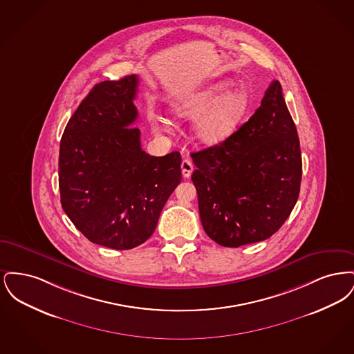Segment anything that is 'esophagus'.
Returning <instances> with one entry per match:
<instances>
[{"label": "esophagus", "mask_w": 354, "mask_h": 354, "mask_svg": "<svg viewBox=\"0 0 354 354\" xmlns=\"http://www.w3.org/2000/svg\"><path fill=\"white\" fill-rule=\"evenodd\" d=\"M192 171H194L192 162L188 160V159H183V162H182V175H183L185 178H189L191 174H192Z\"/></svg>", "instance_id": "34e87169"}]
</instances>
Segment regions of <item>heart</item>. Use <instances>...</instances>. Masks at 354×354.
<instances>
[{"mask_svg": "<svg viewBox=\"0 0 354 354\" xmlns=\"http://www.w3.org/2000/svg\"><path fill=\"white\" fill-rule=\"evenodd\" d=\"M231 82L208 84L176 102L174 113L183 119H198L195 136L204 145H218L234 134L250 107V95L243 88L225 94ZM153 124L159 130H169L167 119L156 117Z\"/></svg>", "mask_w": 354, "mask_h": 354, "instance_id": "obj_1", "label": "heart"}]
</instances>
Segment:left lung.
Masks as SVG:
<instances>
[{
	"label": "left lung",
	"mask_w": 354,
	"mask_h": 354,
	"mask_svg": "<svg viewBox=\"0 0 354 354\" xmlns=\"http://www.w3.org/2000/svg\"><path fill=\"white\" fill-rule=\"evenodd\" d=\"M191 158L203 228L214 241L237 248L279 231L297 202L303 174L297 129L280 82L270 84L237 131Z\"/></svg>",
	"instance_id": "obj_1"
}]
</instances>
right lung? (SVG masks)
Returning <instances> with one entry per match:
<instances>
[{"instance_id": "1", "label": "right lung", "mask_w": 354, "mask_h": 354, "mask_svg": "<svg viewBox=\"0 0 354 354\" xmlns=\"http://www.w3.org/2000/svg\"><path fill=\"white\" fill-rule=\"evenodd\" d=\"M138 77L95 84L66 124L59 145L61 204L91 243L131 250L153 234L182 180L178 151L151 156L133 127Z\"/></svg>"}]
</instances>
